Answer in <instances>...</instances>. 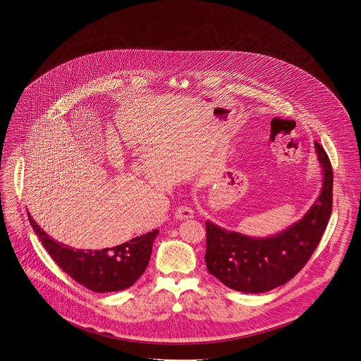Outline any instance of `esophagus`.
Instances as JSON below:
<instances>
[{
  "label": "esophagus",
  "mask_w": 361,
  "mask_h": 361,
  "mask_svg": "<svg viewBox=\"0 0 361 361\" xmlns=\"http://www.w3.org/2000/svg\"><path fill=\"white\" fill-rule=\"evenodd\" d=\"M193 209L190 208V207L188 206H179L176 208V211H175V218L176 219H189V218H192L193 216Z\"/></svg>",
  "instance_id": "esophagus-1"
}]
</instances>
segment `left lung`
<instances>
[{
  "mask_svg": "<svg viewBox=\"0 0 361 361\" xmlns=\"http://www.w3.org/2000/svg\"><path fill=\"white\" fill-rule=\"evenodd\" d=\"M315 150L324 172L321 195L307 214L286 231L256 239L207 221V269L225 286L245 293L268 292L290 281L309 261L332 212V165L317 142Z\"/></svg>",
  "mask_w": 361,
  "mask_h": 361,
  "instance_id": "left-lung-1",
  "label": "left lung"
}]
</instances>
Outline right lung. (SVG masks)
<instances>
[{
    "mask_svg": "<svg viewBox=\"0 0 361 361\" xmlns=\"http://www.w3.org/2000/svg\"><path fill=\"white\" fill-rule=\"evenodd\" d=\"M32 228L58 267L73 281L96 293L132 286L146 271L158 231L133 238L112 249L73 250L51 238L29 215Z\"/></svg>",
    "mask_w": 361,
    "mask_h": 361,
    "instance_id": "1",
    "label": "right lung"
}]
</instances>
